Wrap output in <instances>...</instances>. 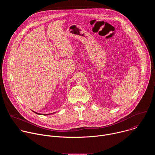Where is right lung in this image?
<instances>
[{
	"label": "right lung",
	"instance_id": "add662e5",
	"mask_svg": "<svg viewBox=\"0 0 155 155\" xmlns=\"http://www.w3.org/2000/svg\"><path fill=\"white\" fill-rule=\"evenodd\" d=\"M34 112V111H33ZM36 114H38V115H50V114H38V113H37V112H35Z\"/></svg>",
	"mask_w": 155,
	"mask_h": 155
}]
</instances>
